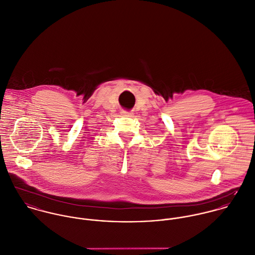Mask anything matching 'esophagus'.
I'll use <instances>...</instances> for the list:
<instances>
[{
  "mask_svg": "<svg viewBox=\"0 0 255 255\" xmlns=\"http://www.w3.org/2000/svg\"><path fill=\"white\" fill-rule=\"evenodd\" d=\"M122 113H123V115H125V116H130V117L134 115V113L131 112V111H122Z\"/></svg>",
  "mask_w": 255,
  "mask_h": 255,
  "instance_id": "34e87169",
  "label": "esophagus"
}]
</instances>
